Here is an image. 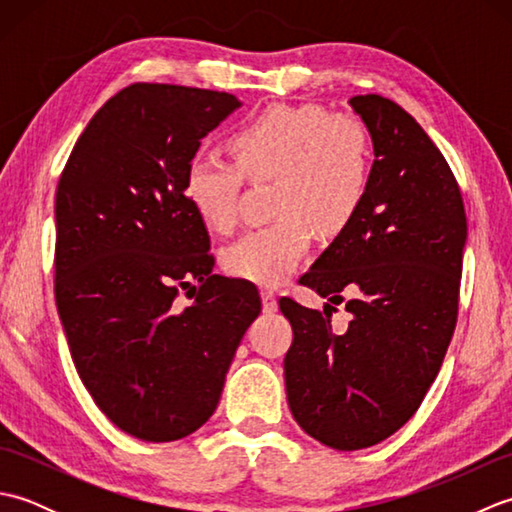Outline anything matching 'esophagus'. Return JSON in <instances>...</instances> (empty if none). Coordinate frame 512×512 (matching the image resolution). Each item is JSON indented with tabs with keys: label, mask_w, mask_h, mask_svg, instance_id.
<instances>
[{
	"label": "esophagus",
	"mask_w": 512,
	"mask_h": 512,
	"mask_svg": "<svg viewBox=\"0 0 512 512\" xmlns=\"http://www.w3.org/2000/svg\"><path fill=\"white\" fill-rule=\"evenodd\" d=\"M262 306L266 312H277V297L273 290L262 288Z\"/></svg>",
	"instance_id": "34e87169"
}]
</instances>
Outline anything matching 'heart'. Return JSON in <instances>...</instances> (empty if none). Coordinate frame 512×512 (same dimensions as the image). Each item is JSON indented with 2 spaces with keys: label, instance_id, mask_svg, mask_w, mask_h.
Masks as SVG:
<instances>
[{
  "label": "heart",
  "instance_id": "b5f03b06",
  "mask_svg": "<svg viewBox=\"0 0 512 512\" xmlns=\"http://www.w3.org/2000/svg\"><path fill=\"white\" fill-rule=\"evenodd\" d=\"M235 162L195 154L184 195L200 220L228 233L239 217L242 178L275 182V222L253 228L224 250L228 275L259 286L281 284L308 255L312 235H341L361 211L372 143L354 116L317 105H273L231 136Z\"/></svg>",
  "mask_w": 512,
  "mask_h": 512
}]
</instances>
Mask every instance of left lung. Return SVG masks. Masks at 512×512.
<instances>
[{
    "label": "left lung",
    "instance_id": "1",
    "mask_svg": "<svg viewBox=\"0 0 512 512\" xmlns=\"http://www.w3.org/2000/svg\"><path fill=\"white\" fill-rule=\"evenodd\" d=\"M374 140L361 211L299 277L330 302L352 300L345 331L281 297L292 325L286 391L299 427L325 447L367 449L418 411L458 323L466 242L462 193L427 132L380 94L352 96ZM335 310V309H334Z\"/></svg>",
    "mask_w": 512,
    "mask_h": 512
}]
</instances>
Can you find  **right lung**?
Returning <instances> with one entry per match:
<instances>
[{
    "label": "right lung",
    "mask_w": 512,
    "mask_h": 512,
    "mask_svg": "<svg viewBox=\"0 0 512 512\" xmlns=\"http://www.w3.org/2000/svg\"><path fill=\"white\" fill-rule=\"evenodd\" d=\"M239 101L228 92L132 83L76 140L54 220V299L96 407L145 442L213 416L248 325L250 281L213 275L211 237L184 195L200 140Z\"/></svg>",
    "instance_id": "right-lung-1"
}]
</instances>
